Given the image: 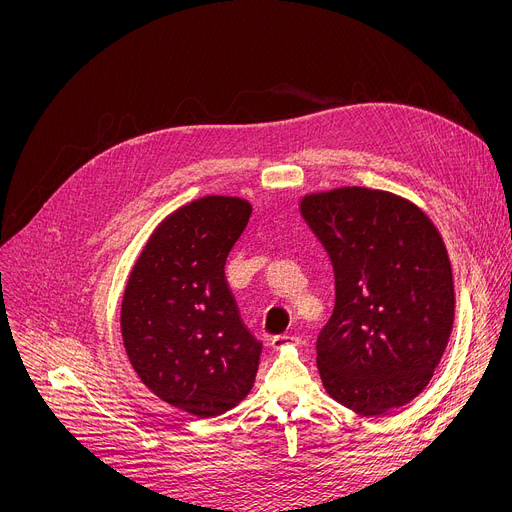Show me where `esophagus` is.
Segmentation results:
<instances>
[{"label":"esophagus","instance_id":"obj_1","mask_svg":"<svg viewBox=\"0 0 512 512\" xmlns=\"http://www.w3.org/2000/svg\"><path fill=\"white\" fill-rule=\"evenodd\" d=\"M269 345H271L273 351H280V349H286V347H296V345H300V337H296V335H277V337L271 339Z\"/></svg>","mask_w":512,"mask_h":512}]
</instances>
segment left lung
<instances>
[{
    "instance_id": "obj_1",
    "label": "left lung",
    "mask_w": 512,
    "mask_h": 512,
    "mask_svg": "<svg viewBox=\"0 0 512 512\" xmlns=\"http://www.w3.org/2000/svg\"><path fill=\"white\" fill-rule=\"evenodd\" d=\"M300 214L329 253L335 310L316 343L324 390L365 416L421 394L455 316L449 255L414 202L345 185L300 198Z\"/></svg>"
}]
</instances>
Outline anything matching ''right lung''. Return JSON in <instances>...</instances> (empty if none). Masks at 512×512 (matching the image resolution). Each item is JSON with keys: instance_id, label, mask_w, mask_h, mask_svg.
<instances>
[{"instance_id": "1", "label": "right lung", "mask_w": 512, "mask_h": 512, "mask_svg": "<svg viewBox=\"0 0 512 512\" xmlns=\"http://www.w3.org/2000/svg\"><path fill=\"white\" fill-rule=\"evenodd\" d=\"M253 206L204 196L167 214L134 261L120 331L141 382L198 418L235 408L253 388L261 343L245 329L226 280V257Z\"/></svg>"}]
</instances>
